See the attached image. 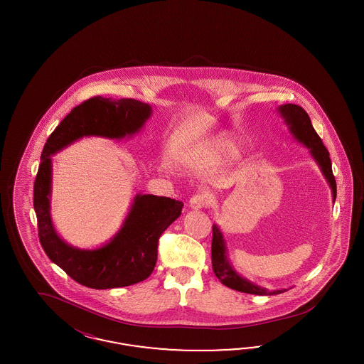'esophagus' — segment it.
Returning <instances> with one entry per match:
<instances>
[{
    "mask_svg": "<svg viewBox=\"0 0 364 364\" xmlns=\"http://www.w3.org/2000/svg\"><path fill=\"white\" fill-rule=\"evenodd\" d=\"M210 204H212V196L208 192L196 193L195 196H192L189 200V205L193 210H201L204 207H210Z\"/></svg>",
    "mask_w": 364,
    "mask_h": 364,
    "instance_id": "34e87169",
    "label": "esophagus"
}]
</instances>
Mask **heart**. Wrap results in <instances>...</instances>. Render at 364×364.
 <instances>
[{"label":"heart","instance_id":"heart-1","mask_svg":"<svg viewBox=\"0 0 364 364\" xmlns=\"http://www.w3.org/2000/svg\"><path fill=\"white\" fill-rule=\"evenodd\" d=\"M213 151L219 156H225V157H233L237 154V146L233 141L228 139H220L215 143Z\"/></svg>","mask_w":364,"mask_h":364}]
</instances>
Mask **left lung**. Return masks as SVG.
<instances>
[{"label":"left lung","instance_id":"1","mask_svg":"<svg viewBox=\"0 0 364 364\" xmlns=\"http://www.w3.org/2000/svg\"><path fill=\"white\" fill-rule=\"evenodd\" d=\"M279 110H280L282 116L284 117L287 125L289 127V131L295 136V139H298L300 143L309 146L311 154L319 164L323 175L326 176L328 184H330L333 200H335L336 198V181H335V176L332 173L330 154L321 141L319 134L314 129L307 112L295 104H284L279 108ZM210 252H212L213 272L224 286L232 288L235 291L252 294V295H277V294L284 292V289L269 292L264 288L255 286L251 282L242 279V276L239 275L228 263L227 256H225V242L223 239L220 230L215 224L212 227V251Z\"/></svg>","mask_w":364,"mask_h":364}]
</instances>
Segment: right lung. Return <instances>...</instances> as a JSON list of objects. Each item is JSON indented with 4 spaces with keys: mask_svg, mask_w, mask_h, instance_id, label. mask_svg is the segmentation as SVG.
Returning <instances> with one entry per match:
<instances>
[{
    "mask_svg": "<svg viewBox=\"0 0 364 364\" xmlns=\"http://www.w3.org/2000/svg\"><path fill=\"white\" fill-rule=\"evenodd\" d=\"M151 107L134 99L95 96L75 107L49 136L34 180L33 205L38 237L48 257L82 286L95 289L127 287L143 282L157 262L161 233L181 215L183 203L175 198L137 195L120 232L97 250H78L55 233L49 213L50 154L82 136L122 139L143 127Z\"/></svg>",
    "mask_w": 364,
    "mask_h": 364,
    "instance_id": "add662e5",
    "label": "right lung"
}]
</instances>
